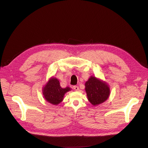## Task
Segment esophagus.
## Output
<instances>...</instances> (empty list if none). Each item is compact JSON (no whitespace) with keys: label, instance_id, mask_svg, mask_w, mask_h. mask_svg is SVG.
<instances>
[{"label":"esophagus","instance_id":"obj_1","mask_svg":"<svg viewBox=\"0 0 148 148\" xmlns=\"http://www.w3.org/2000/svg\"><path fill=\"white\" fill-rule=\"evenodd\" d=\"M73 89L75 90V91H78L79 90V87L78 86H74L73 87Z\"/></svg>","mask_w":148,"mask_h":148}]
</instances>
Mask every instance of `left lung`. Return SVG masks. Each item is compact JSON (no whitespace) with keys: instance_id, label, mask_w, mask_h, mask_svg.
<instances>
[{"instance_id":"1","label":"left lung","mask_w":148,"mask_h":148,"mask_svg":"<svg viewBox=\"0 0 148 148\" xmlns=\"http://www.w3.org/2000/svg\"><path fill=\"white\" fill-rule=\"evenodd\" d=\"M85 87L88 99L94 106L104 102L110 95L108 84L94 76H91L86 81Z\"/></svg>"}]
</instances>
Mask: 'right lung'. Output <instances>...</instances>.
<instances>
[{
	"mask_svg": "<svg viewBox=\"0 0 148 148\" xmlns=\"http://www.w3.org/2000/svg\"><path fill=\"white\" fill-rule=\"evenodd\" d=\"M71 90L69 87L65 88H61L58 79L52 77L44 87L43 94L48 102L53 105H58L63 100L65 94Z\"/></svg>",
	"mask_w": 148,
	"mask_h": 148,
	"instance_id": "add662e5",
	"label": "right lung"
}]
</instances>
